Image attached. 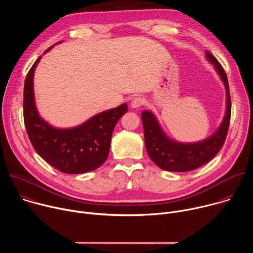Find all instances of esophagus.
<instances>
[{
    "mask_svg": "<svg viewBox=\"0 0 253 253\" xmlns=\"http://www.w3.org/2000/svg\"><path fill=\"white\" fill-rule=\"evenodd\" d=\"M144 103H145V101H144V99L143 98H141V97H135L132 101H131V107L132 108H139V107H141Z\"/></svg>",
    "mask_w": 253,
    "mask_h": 253,
    "instance_id": "esophagus-1",
    "label": "esophagus"
}]
</instances>
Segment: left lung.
I'll return each mask as SVG.
<instances>
[{"instance_id":"obj_1","label":"left lung","mask_w":253,"mask_h":253,"mask_svg":"<svg viewBox=\"0 0 253 253\" xmlns=\"http://www.w3.org/2000/svg\"><path fill=\"white\" fill-rule=\"evenodd\" d=\"M206 59L214 66L226 90V110L223 120L216 131L208 138L193 142H178L168 137L161 128L156 116L149 110L141 114L144 140L150 159L161 169L172 172H186L209 162L223 146L231 114V101L228 80L222 66L206 51Z\"/></svg>"}]
</instances>
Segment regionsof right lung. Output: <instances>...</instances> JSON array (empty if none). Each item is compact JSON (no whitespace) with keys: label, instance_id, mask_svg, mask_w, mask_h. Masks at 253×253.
I'll return each instance as SVG.
<instances>
[{"label":"right lung","instance_id":"1","mask_svg":"<svg viewBox=\"0 0 253 253\" xmlns=\"http://www.w3.org/2000/svg\"><path fill=\"white\" fill-rule=\"evenodd\" d=\"M41 58L30 69L24 84V121L29 139L36 152L59 171L67 174L93 171L109 155L114 127L128 106L124 103L103 111L76 127L50 125L40 116L35 102L34 73Z\"/></svg>","mask_w":253,"mask_h":253}]
</instances>
